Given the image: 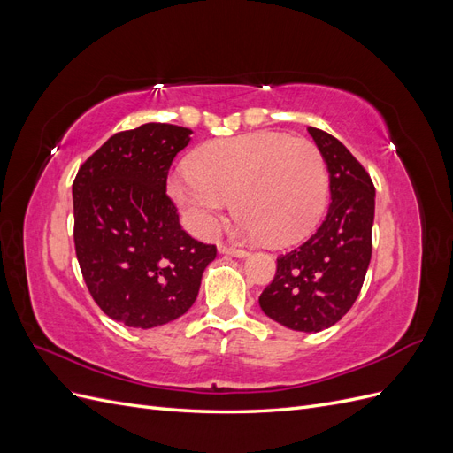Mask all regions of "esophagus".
Segmentation results:
<instances>
[{"label":"esophagus","mask_w":453,"mask_h":453,"mask_svg":"<svg viewBox=\"0 0 453 453\" xmlns=\"http://www.w3.org/2000/svg\"><path fill=\"white\" fill-rule=\"evenodd\" d=\"M219 253L232 255V257H238V258H243V257H248V255H250V253L245 251V250L232 248V245H226V243H221V245H219Z\"/></svg>","instance_id":"obj_1"}]
</instances>
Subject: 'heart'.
Masks as SVG:
<instances>
[{
  "label": "heart",
  "instance_id": "obj_1",
  "mask_svg": "<svg viewBox=\"0 0 453 453\" xmlns=\"http://www.w3.org/2000/svg\"><path fill=\"white\" fill-rule=\"evenodd\" d=\"M168 190L198 234L217 230L232 200L245 236L285 245L315 228L328 200L319 149L278 132H255L195 150Z\"/></svg>",
  "mask_w": 453,
  "mask_h": 453
}]
</instances>
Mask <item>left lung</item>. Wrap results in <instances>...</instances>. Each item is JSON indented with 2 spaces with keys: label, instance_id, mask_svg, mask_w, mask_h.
I'll list each match as a JSON object with an SVG mask.
<instances>
[{
  "label": "left lung",
  "instance_id": "obj_1",
  "mask_svg": "<svg viewBox=\"0 0 453 453\" xmlns=\"http://www.w3.org/2000/svg\"><path fill=\"white\" fill-rule=\"evenodd\" d=\"M331 180L325 221L300 248L280 255L276 276L258 296L270 319L303 333L333 326L357 300L372 255V180L334 135L308 128Z\"/></svg>",
  "mask_w": 453,
  "mask_h": 453
}]
</instances>
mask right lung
<instances>
[{"mask_svg": "<svg viewBox=\"0 0 453 453\" xmlns=\"http://www.w3.org/2000/svg\"><path fill=\"white\" fill-rule=\"evenodd\" d=\"M193 130L147 122L111 135L73 181V240L85 283L109 318L166 325L195 304L215 245L190 238L166 195L168 170Z\"/></svg>", "mask_w": 453, "mask_h": 453, "instance_id": "1", "label": "right lung"}]
</instances>
